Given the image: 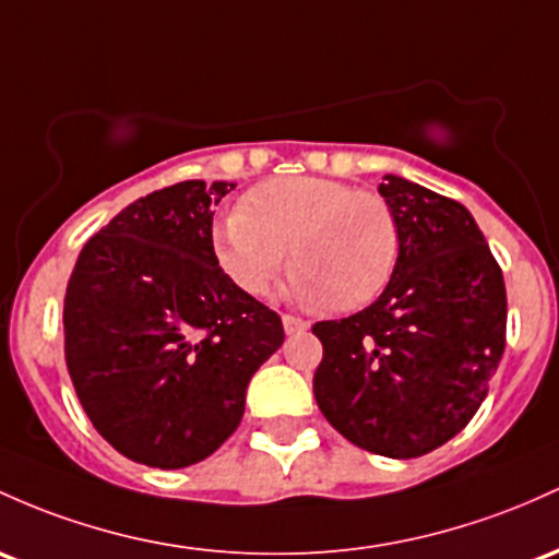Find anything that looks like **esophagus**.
<instances>
[{"mask_svg":"<svg viewBox=\"0 0 559 559\" xmlns=\"http://www.w3.org/2000/svg\"><path fill=\"white\" fill-rule=\"evenodd\" d=\"M281 321H284L286 334H302V331L310 329V323L305 321V318H297V316H284Z\"/></svg>","mask_w":559,"mask_h":559,"instance_id":"esophagus-1","label":"esophagus"}]
</instances>
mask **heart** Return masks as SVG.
<instances>
[{
    "mask_svg": "<svg viewBox=\"0 0 559 559\" xmlns=\"http://www.w3.org/2000/svg\"><path fill=\"white\" fill-rule=\"evenodd\" d=\"M217 265L247 297L273 292L286 265L294 294L329 310H358L392 281L401 230L382 195L331 177H281L249 190L212 233Z\"/></svg>",
    "mask_w": 559,
    "mask_h": 559,
    "instance_id": "obj_1",
    "label": "heart"
}]
</instances>
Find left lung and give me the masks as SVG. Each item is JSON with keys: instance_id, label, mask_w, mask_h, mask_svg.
<instances>
[{"instance_id": "8db88e82", "label": "left lung", "mask_w": 559, "mask_h": 559, "mask_svg": "<svg viewBox=\"0 0 559 559\" xmlns=\"http://www.w3.org/2000/svg\"><path fill=\"white\" fill-rule=\"evenodd\" d=\"M401 254L366 310L321 321L312 392L329 425L358 449L416 459L462 432L488 395L507 336L501 267L467 206L384 175Z\"/></svg>"}]
</instances>
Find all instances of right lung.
<instances>
[{
  "mask_svg": "<svg viewBox=\"0 0 559 559\" xmlns=\"http://www.w3.org/2000/svg\"><path fill=\"white\" fill-rule=\"evenodd\" d=\"M236 182L186 180L124 206L84 243L66 289V366L97 432L180 469L236 432L281 318L217 265L214 206Z\"/></svg>",
  "mask_w": 559,
  "mask_h": 559,
  "instance_id": "1",
  "label": "right lung"
}]
</instances>
